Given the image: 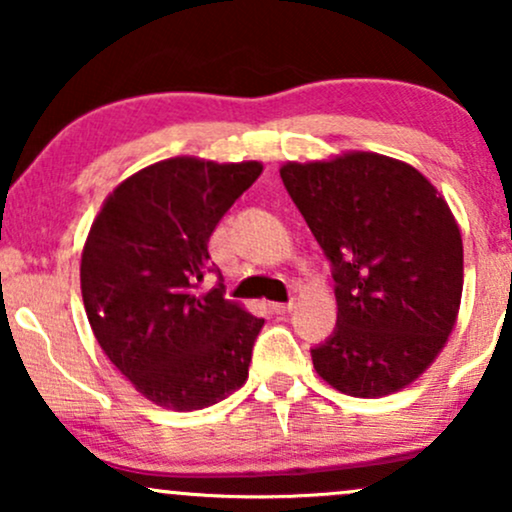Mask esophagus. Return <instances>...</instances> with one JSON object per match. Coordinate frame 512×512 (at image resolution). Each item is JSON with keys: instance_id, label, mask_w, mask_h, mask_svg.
<instances>
[{"instance_id": "obj_1", "label": "esophagus", "mask_w": 512, "mask_h": 512, "mask_svg": "<svg viewBox=\"0 0 512 512\" xmlns=\"http://www.w3.org/2000/svg\"><path fill=\"white\" fill-rule=\"evenodd\" d=\"M293 305H296L293 301H289V303H269V308H272L276 315H286V313H291Z\"/></svg>"}]
</instances>
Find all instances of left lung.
Returning a JSON list of instances; mask_svg holds the SVG:
<instances>
[{
    "label": "left lung",
    "instance_id": "8db88e82",
    "mask_svg": "<svg viewBox=\"0 0 512 512\" xmlns=\"http://www.w3.org/2000/svg\"><path fill=\"white\" fill-rule=\"evenodd\" d=\"M279 173L334 267L337 330L313 349L317 375L351 397L404 390L460 313L462 233L448 202L414 166L373 151Z\"/></svg>",
    "mask_w": 512,
    "mask_h": 512
}]
</instances>
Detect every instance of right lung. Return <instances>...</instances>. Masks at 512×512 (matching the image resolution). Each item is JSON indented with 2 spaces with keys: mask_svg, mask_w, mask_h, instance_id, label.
I'll list each match as a JSON object with an SVG mask.
<instances>
[{
  "mask_svg": "<svg viewBox=\"0 0 512 512\" xmlns=\"http://www.w3.org/2000/svg\"><path fill=\"white\" fill-rule=\"evenodd\" d=\"M260 161L175 156L105 197L84 252L81 296L113 366L163 409H207L245 385L264 320L204 291L209 238L260 178Z\"/></svg>",
  "mask_w": 512,
  "mask_h": 512,
  "instance_id": "1",
  "label": "right lung"
}]
</instances>
